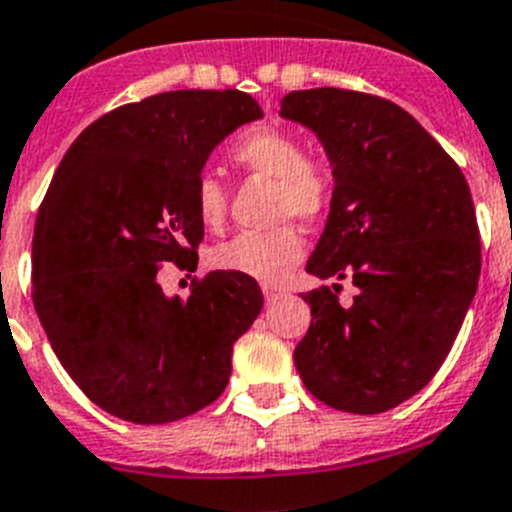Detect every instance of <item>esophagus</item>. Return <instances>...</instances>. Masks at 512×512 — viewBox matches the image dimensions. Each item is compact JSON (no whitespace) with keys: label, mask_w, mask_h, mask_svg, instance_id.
Masks as SVG:
<instances>
[{"label":"esophagus","mask_w":512,"mask_h":512,"mask_svg":"<svg viewBox=\"0 0 512 512\" xmlns=\"http://www.w3.org/2000/svg\"><path fill=\"white\" fill-rule=\"evenodd\" d=\"M262 295H265L267 305H270V302L280 300V297H282V287H277V285H262Z\"/></svg>","instance_id":"34e87169"}]
</instances>
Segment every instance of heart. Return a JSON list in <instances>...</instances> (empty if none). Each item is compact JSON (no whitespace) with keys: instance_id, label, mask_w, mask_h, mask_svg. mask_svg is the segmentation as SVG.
Masks as SVG:
<instances>
[{"instance_id":"obj_1","label":"heart","mask_w":512,"mask_h":512,"mask_svg":"<svg viewBox=\"0 0 512 512\" xmlns=\"http://www.w3.org/2000/svg\"><path fill=\"white\" fill-rule=\"evenodd\" d=\"M232 160L242 170L275 182V207L280 217L315 220L330 205V175L320 162L302 157V145L290 132L257 127L237 140ZM195 212L207 230H217L225 222L227 190L215 175H202L195 182ZM302 252V235L285 225L265 232H240L217 245L210 252V262L217 270L277 282L300 262Z\"/></svg>"}]
</instances>
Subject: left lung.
<instances>
[{
	"label": "left lung",
	"instance_id": "8db88e82",
	"mask_svg": "<svg viewBox=\"0 0 512 512\" xmlns=\"http://www.w3.org/2000/svg\"><path fill=\"white\" fill-rule=\"evenodd\" d=\"M280 117L320 140L335 185L305 270L352 277L357 287L347 307L330 290L302 295L312 322L295 367L320 403L385 413L433 380L478 290L468 182L423 124L388 99L300 89L282 97Z\"/></svg>",
	"mask_w": 512,
	"mask_h": 512
}]
</instances>
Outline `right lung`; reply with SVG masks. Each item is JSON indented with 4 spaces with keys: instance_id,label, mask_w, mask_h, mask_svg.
Returning a JSON list of instances; mask_svg holds the SVG:
<instances>
[{
    "instance_id": "1",
    "label": "right lung",
    "mask_w": 512,
    "mask_h": 512,
    "mask_svg": "<svg viewBox=\"0 0 512 512\" xmlns=\"http://www.w3.org/2000/svg\"><path fill=\"white\" fill-rule=\"evenodd\" d=\"M260 117L240 89L155 94L89 124L54 172L34 225V310L69 377L114 418L175 423L227 388L260 285L215 270L185 300L167 297L157 272L197 270L195 182L215 147Z\"/></svg>"
}]
</instances>
